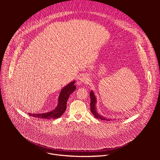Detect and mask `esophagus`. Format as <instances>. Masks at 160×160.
<instances>
[{
  "mask_svg": "<svg viewBox=\"0 0 160 160\" xmlns=\"http://www.w3.org/2000/svg\"><path fill=\"white\" fill-rule=\"evenodd\" d=\"M90 82L89 78L88 75L84 74L82 75L79 79H78L77 81V84L78 85H81L82 84H89Z\"/></svg>",
  "mask_w": 160,
  "mask_h": 160,
  "instance_id": "esophagus-1",
  "label": "esophagus"
}]
</instances>
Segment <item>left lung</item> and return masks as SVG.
Masks as SVG:
<instances>
[{
  "label": "left lung",
  "mask_w": 160,
  "mask_h": 160,
  "mask_svg": "<svg viewBox=\"0 0 160 160\" xmlns=\"http://www.w3.org/2000/svg\"><path fill=\"white\" fill-rule=\"evenodd\" d=\"M90 97H91V111L92 113L94 116V117L97 119H100L102 120H105V121H112V118H107L105 116H103L102 115L99 114L97 112V107H96V104H97V98L94 94V92L91 91L90 92ZM122 119V118H121ZM114 120H116V119H114Z\"/></svg>",
  "instance_id": "left-lung-1"
}]
</instances>
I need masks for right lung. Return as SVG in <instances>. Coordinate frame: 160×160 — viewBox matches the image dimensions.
I'll use <instances>...</instances> for the list:
<instances>
[{
	"instance_id": "add662e5",
	"label": "right lung",
	"mask_w": 160,
	"mask_h": 160,
	"mask_svg": "<svg viewBox=\"0 0 160 160\" xmlns=\"http://www.w3.org/2000/svg\"><path fill=\"white\" fill-rule=\"evenodd\" d=\"M75 81L70 82L67 86H65L60 92L58 98V104L55 108L49 112L44 113H28L31 116H33L37 118H42L46 119H57L60 118L64 113L67 108V103L68 99L69 96L76 90Z\"/></svg>"
}]
</instances>
